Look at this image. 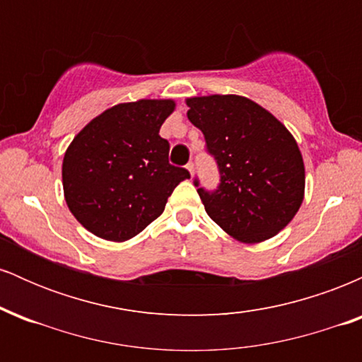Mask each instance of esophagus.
<instances>
[{
	"label": "esophagus",
	"instance_id": "obj_1",
	"mask_svg": "<svg viewBox=\"0 0 362 362\" xmlns=\"http://www.w3.org/2000/svg\"><path fill=\"white\" fill-rule=\"evenodd\" d=\"M187 170H189V172H190V175H194V172H195L194 161H189V163H187Z\"/></svg>",
	"mask_w": 362,
	"mask_h": 362
}]
</instances>
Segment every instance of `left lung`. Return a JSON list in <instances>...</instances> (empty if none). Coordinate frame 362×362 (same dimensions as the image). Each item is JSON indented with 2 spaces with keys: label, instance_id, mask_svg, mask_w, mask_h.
Segmentation results:
<instances>
[{
  "label": "left lung",
  "instance_id": "1",
  "mask_svg": "<svg viewBox=\"0 0 362 362\" xmlns=\"http://www.w3.org/2000/svg\"><path fill=\"white\" fill-rule=\"evenodd\" d=\"M187 117L201 129L219 184L194 178L209 218L228 235L257 243L279 233L300 209L305 165L296 141L271 112L238 95L187 100Z\"/></svg>",
  "mask_w": 362,
  "mask_h": 362
}]
</instances>
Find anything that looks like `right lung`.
Returning a JSON list of instances; mask_svg holds the SVG:
<instances>
[{
	"label": "right lung",
	"mask_w": 362,
	"mask_h": 362,
	"mask_svg": "<svg viewBox=\"0 0 362 362\" xmlns=\"http://www.w3.org/2000/svg\"><path fill=\"white\" fill-rule=\"evenodd\" d=\"M172 100L119 103L73 139L62 161L66 204L86 230L126 242L163 213L173 189L190 173L170 165L160 127Z\"/></svg>",
	"instance_id": "add662e5"
}]
</instances>
